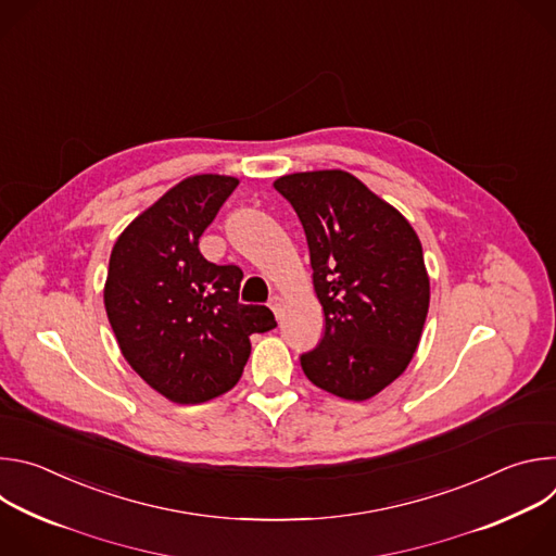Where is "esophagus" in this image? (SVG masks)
<instances>
[{"label":"esophagus","mask_w":556,"mask_h":556,"mask_svg":"<svg viewBox=\"0 0 556 556\" xmlns=\"http://www.w3.org/2000/svg\"><path fill=\"white\" fill-rule=\"evenodd\" d=\"M268 305H270V309L275 312V316H277V319H279V316H281V309H283V299L275 294V296L270 299V303H268Z\"/></svg>","instance_id":"1"}]
</instances>
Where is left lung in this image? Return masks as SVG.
I'll return each instance as SVG.
<instances>
[{
    "label": "left lung",
    "instance_id": "left-lung-1",
    "mask_svg": "<svg viewBox=\"0 0 556 556\" xmlns=\"http://www.w3.org/2000/svg\"><path fill=\"white\" fill-rule=\"evenodd\" d=\"M309 251L324 305L321 343L303 374L339 399L363 403L399 378L418 350L429 312V273L409 219L343 169L277 178Z\"/></svg>",
    "mask_w": 556,
    "mask_h": 556
}]
</instances>
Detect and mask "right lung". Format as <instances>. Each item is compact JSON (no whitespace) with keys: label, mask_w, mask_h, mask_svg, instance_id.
Segmentation results:
<instances>
[{"label":"right lung","mask_w":556,"mask_h":556,"mask_svg":"<svg viewBox=\"0 0 556 556\" xmlns=\"http://www.w3.org/2000/svg\"><path fill=\"white\" fill-rule=\"evenodd\" d=\"M240 180H180L134 217L110 255L103 301L131 369L167 401L200 405L230 391L251 334L277 328L266 305H242V270L202 257L200 235Z\"/></svg>","instance_id":"obj_1"}]
</instances>
